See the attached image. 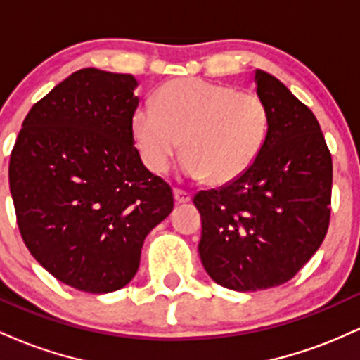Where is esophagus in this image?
<instances>
[{"label": "esophagus", "mask_w": 360, "mask_h": 360, "mask_svg": "<svg viewBox=\"0 0 360 360\" xmlns=\"http://www.w3.org/2000/svg\"><path fill=\"white\" fill-rule=\"evenodd\" d=\"M174 200L176 203H188V201H191V194L188 191H184V189H174Z\"/></svg>", "instance_id": "esophagus-1"}]
</instances>
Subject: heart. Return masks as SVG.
<instances>
[{"instance_id":"1","label":"heart","mask_w":360,"mask_h":360,"mask_svg":"<svg viewBox=\"0 0 360 360\" xmlns=\"http://www.w3.org/2000/svg\"><path fill=\"white\" fill-rule=\"evenodd\" d=\"M267 131L269 110L259 94L205 79L166 82L154 110L131 117L134 140L152 172H167L183 142L186 174L217 186L249 171Z\"/></svg>"}]
</instances>
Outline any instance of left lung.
Returning a JSON list of instances; mask_svg holds the SVG:
<instances>
[{"label":"left lung","mask_w":360,"mask_h":360,"mask_svg":"<svg viewBox=\"0 0 360 360\" xmlns=\"http://www.w3.org/2000/svg\"><path fill=\"white\" fill-rule=\"evenodd\" d=\"M255 82L269 110L262 150L238 179L193 200L201 262L235 291L295 278L323 242L332 212V154L316 117L271 74L257 71Z\"/></svg>","instance_id":"obj_1"}]
</instances>
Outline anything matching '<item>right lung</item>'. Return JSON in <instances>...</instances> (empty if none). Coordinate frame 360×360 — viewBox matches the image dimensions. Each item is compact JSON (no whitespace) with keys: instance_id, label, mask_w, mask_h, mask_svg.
<instances>
[{"instance_id":"right-lung-1","label":"right lung","mask_w":360,"mask_h":360,"mask_svg":"<svg viewBox=\"0 0 360 360\" xmlns=\"http://www.w3.org/2000/svg\"><path fill=\"white\" fill-rule=\"evenodd\" d=\"M135 88L131 74L76 71L32 106L10 155L25 245L79 291L130 283L147 233L174 206L171 186L134 147Z\"/></svg>"}]
</instances>
